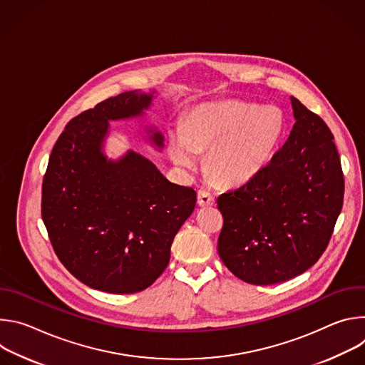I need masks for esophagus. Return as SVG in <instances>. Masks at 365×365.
Listing matches in <instances>:
<instances>
[{"label":"esophagus","instance_id":"34e87169","mask_svg":"<svg viewBox=\"0 0 365 365\" xmlns=\"http://www.w3.org/2000/svg\"><path fill=\"white\" fill-rule=\"evenodd\" d=\"M197 203H199V206L206 207V206L214 205V203H215V199H214V196H212L210 192L199 190V193H197Z\"/></svg>","mask_w":365,"mask_h":365}]
</instances>
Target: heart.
Instances as JSON below:
<instances>
[{"instance_id": "heart-1", "label": "heart", "mask_w": 365, "mask_h": 365, "mask_svg": "<svg viewBox=\"0 0 365 365\" xmlns=\"http://www.w3.org/2000/svg\"><path fill=\"white\" fill-rule=\"evenodd\" d=\"M287 121L274 106L244 101L206 102L169 134L172 160L185 169L199 163L207 151L206 169L225 186H241L262 175L276 158Z\"/></svg>"}]
</instances>
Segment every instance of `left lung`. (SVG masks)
<instances>
[{
	"label": "left lung",
	"instance_id": "obj_1",
	"mask_svg": "<svg viewBox=\"0 0 365 365\" xmlns=\"http://www.w3.org/2000/svg\"><path fill=\"white\" fill-rule=\"evenodd\" d=\"M294 125L269 168L218 196V252L245 283L266 286L314 266L328 247L344 202V175L325 121L290 96Z\"/></svg>",
	"mask_w": 365,
	"mask_h": 365
}]
</instances>
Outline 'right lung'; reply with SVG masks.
<instances>
[{"mask_svg":"<svg viewBox=\"0 0 365 365\" xmlns=\"http://www.w3.org/2000/svg\"><path fill=\"white\" fill-rule=\"evenodd\" d=\"M155 91H130L72 118L51 150L41 186V218L62 264L83 284L135 293L165 272L170 247L192 215L196 192L169 182L141 154L103 153L110 121L144 115ZM159 150L163 134L147 128Z\"/></svg>","mask_w":365,"mask_h":365,"instance_id":"1","label":"right lung"}]
</instances>
